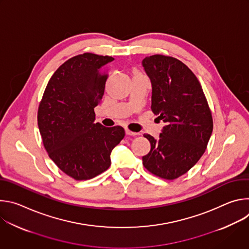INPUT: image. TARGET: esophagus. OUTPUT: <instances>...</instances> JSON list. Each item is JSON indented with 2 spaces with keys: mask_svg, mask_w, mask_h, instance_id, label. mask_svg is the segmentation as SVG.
Listing matches in <instances>:
<instances>
[{
  "mask_svg": "<svg viewBox=\"0 0 249 249\" xmlns=\"http://www.w3.org/2000/svg\"><path fill=\"white\" fill-rule=\"evenodd\" d=\"M125 132H126V134H127V135H130V136H136V135H138V133L132 132V131H131V130H129V129H126V130H125Z\"/></svg>",
  "mask_w": 249,
  "mask_h": 249,
  "instance_id": "obj_1",
  "label": "esophagus"
}]
</instances>
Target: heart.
<instances>
[{
	"label": "heart",
	"mask_w": 249,
	"mask_h": 249,
	"mask_svg": "<svg viewBox=\"0 0 249 249\" xmlns=\"http://www.w3.org/2000/svg\"><path fill=\"white\" fill-rule=\"evenodd\" d=\"M132 73H133V77H134V76H139V75H142V74L139 72V71H138V70H136V69H134V70L132 71Z\"/></svg>",
	"instance_id": "b5f03b06"
}]
</instances>
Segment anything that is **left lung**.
<instances>
[{
  "instance_id": "obj_1",
  "label": "left lung",
  "mask_w": 249,
  "mask_h": 249,
  "mask_svg": "<svg viewBox=\"0 0 249 249\" xmlns=\"http://www.w3.org/2000/svg\"><path fill=\"white\" fill-rule=\"evenodd\" d=\"M143 66L152 82V111L165 123L160 138L145 134L151 151L142 158L147 170L173 180L201 159L213 131V117L202 87L178 59L156 54Z\"/></svg>"
}]
</instances>
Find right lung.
I'll return each instance as SVG.
<instances>
[{
  "label": "right lung",
  "instance_id": "obj_1",
  "mask_svg": "<svg viewBox=\"0 0 249 249\" xmlns=\"http://www.w3.org/2000/svg\"><path fill=\"white\" fill-rule=\"evenodd\" d=\"M114 58L93 53L74 56L49 80L38 106L37 122L49 158L67 175L87 180L110 166V154L125 136L121 126L94 123Z\"/></svg>",
  "mask_w": 249,
  "mask_h": 249
}]
</instances>
